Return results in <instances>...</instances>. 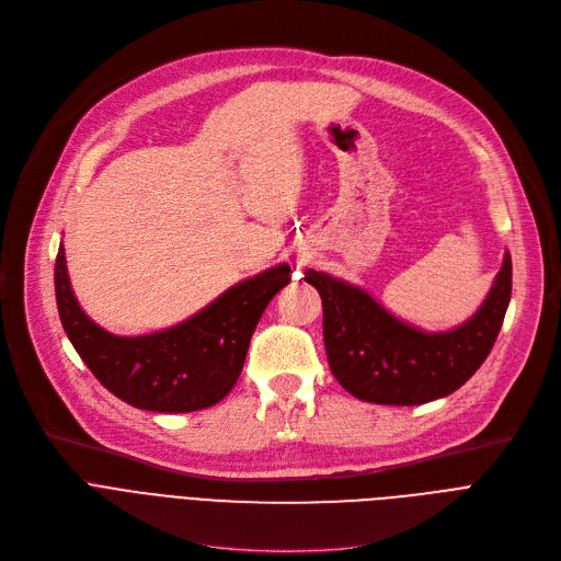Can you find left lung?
Returning <instances> with one entry per match:
<instances>
[{
    "mask_svg": "<svg viewBox=\"0 0 561 561\" xmlns=\"http://www.w3.org/2000/svg\"><path fill=\"white\" fill-rule=\"evenodd\" d=\"M305 279L322 300V336L339 385L377 404H423L450 396L476 375L497 339L512 298L505 254L480 311L446 334H423L381 309L368 293L325 273Z\"/></svg>",
    "mask_w": 561,
    "mask_h": 561,
    "instance_id": "8db88e82",
    "label": "left lung"
}]
</instances>
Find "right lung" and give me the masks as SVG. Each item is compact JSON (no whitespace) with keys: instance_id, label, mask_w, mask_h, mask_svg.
<instances>
[{"instance_id":"right-lung-1","label":"right lung","mask_w":561,"mask_h":561,"mask_svg":"<svg viewBox=\"0 0 561 561\" xmlns=\"http://www.w3.org/2000/svg\"><path fill=\"white\" fill-rule=\"evenodd\" d=\"M288 282V265H277L231 286L182 325L121 339L98 328L77 305L64 248L54 263L58 316L81 362L113 396L161 414L214 407L233 389L263 309Z\"/></svg>"}]
</instances>
